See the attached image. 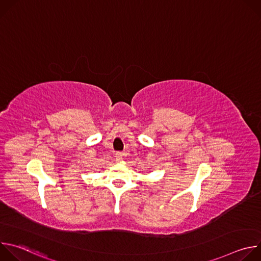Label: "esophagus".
Instances as JSON below:
<instances>
[{
    "instance_id": "34e87169",
    "label": "esophagus",
    "mask_w": 261,
    "mask_h": 261,
    "mask_svg": "<svg viewBox=\"0 0 261 261\" xmlns=\"http://www.w3.org/2000/svg\"><path fill=\"white\" fill-rule=\"evenodd\" d=\"M123 156H124V154L122 152H117L116 153V160L121 161L123 159Z\"/></svg>"
}]
</instances>
